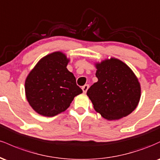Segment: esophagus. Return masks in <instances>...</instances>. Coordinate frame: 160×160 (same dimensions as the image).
I'll list each match as a JSON object with an SVG mask.
<instances>
[{
  "label": "esophagus",
  "instance_id": "obj_1",
  "mask_svg": "<svg viewBox=\"0 0 160 160\" xmlns=\"http://www.w3.org/2000/svg\"><path fill=\"white\" fill-rule=\"evenodd\" d=\"M89 86L88 85V84H85V85H84L83 86H82V92H83L84 93H86V92H87V90H88V89H89Z\"/></svg>",
  "mask_w": 160,
  "mask_h": 160
}]
</instances>
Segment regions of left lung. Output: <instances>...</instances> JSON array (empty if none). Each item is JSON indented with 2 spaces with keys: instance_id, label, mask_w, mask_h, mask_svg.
Wrapping results in <instances>:
<instances>
[{
  "instance_id": "left-lung-1",
  "label": "left lung",
  "mask_w": 160,
  "mask_h": 160,
  "mask_svg": "<svg viewBox=\"0 0 160 160\" xmlns=\"http://www.w3.org/2000/svg\"><path fill=\"white\" fill-rule=\"evenodd\" d=\"M95 66L98 81L86 92L94 109L108 120L130 114L141 98L140 83L133 71L124 62L114 58Z\"/></svg>"
}]
</instances>
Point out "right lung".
<instances>
[{"mask_svg":"<svg viewBox=\"0 0 160 160\" xmlns=\"http://www.w3.org/2000/svg\"><path fill=\"white\" fill-rule=\"evenodd\" d=\"M68 62L62 52H52L41 58L28 75L25 95L39 114L54 117L65 111L74 97L82 92L66 68Z\"/></svg>","mask_w":160,"mask_h":160,"instance_id":"right-lung-1","label":"right lung"}]
</instances>
